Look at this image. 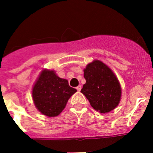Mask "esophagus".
I'll return each mask as SVG.
<instances>
[{"instance_id": "1", "label": "esophagus", "mask_w": 153, "mask_h": 153, "mask_svg": "<svg viewBox=\"0 0 153 153\" xmlns=\"http://www.w3.org/2000/svg\"><path fill=\"white\" fill-rule=\"evenodd\" d=\"M76 89L78 91V92H79V91H81V85H79V86H78L76 87Z\"/></svg>"}]
</instances>
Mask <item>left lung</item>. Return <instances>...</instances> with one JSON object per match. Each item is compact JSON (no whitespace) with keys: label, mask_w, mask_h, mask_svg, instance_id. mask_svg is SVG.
<instances>
[{"label":"left lung","mask_w":153,"mask_h":153,"mask_svg":"<svg viewBox=\"0 0 153 153\" xmlns=\"http://www.w3.org/2000/svg\"><path fill=\"white\" fill-rule=\"evenodd\" d=\"M86 84L81 92L91 106L101 113L115 109L119 104L121 89L119 81L112 70L100 61H94L84 70Z\"/></svg>","instance_id":"8db88e82"}]
</instances>
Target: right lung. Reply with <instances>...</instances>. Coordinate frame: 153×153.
<instances>
[{"instance_id": "1", "label": "right lung", "mask_w": 153, "mask_h": 153, "mask_svg": "<svg viewBox=\"0 0 153 153\" xmlns=\"http://www.w3.org/2000/svg\"><path fill=\"white\" fill-rule=\"evenodd\" d=\"M76 91L69 86L67 80L59 78L53 70L44 69L33 86L32 98L41 113L55 117L62 112Z\"/></svg>"}]
</instances>
